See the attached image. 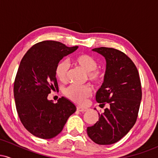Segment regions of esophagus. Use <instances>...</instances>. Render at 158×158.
I'll list each match as a JSON object with an SVG mask.
<instances>
[{
	"instance_id": "esophagus-1",
	"label": "esophagus",
	"mask_w": 158,
	"mask_h": 158,
	"mask_svg": "<svg viewBox=\"0 0 158 158\" xmlns=\"http://www.w3.org/2000/svg\"><path fill=\"white\" fill-rule=\"evenodd\" d=\"M77 110H79V111H81V112H84V111H86L87 110V108H82V107L81 106H77Z\"/></svg>"
}]
</instances>
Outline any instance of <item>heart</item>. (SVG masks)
Here are the masks:
<instances>
[{
	"label": "heart",
	"instance_id": "1",
	"mask_svg": "<svg viewBox=\"0 0 158 158\" xmlns=\"http://www.w3.org/2000/svg\"><path fill=\"white\" fill-rule=\"evenodd\" d=\"M74 64L80 67L85 71V79L94 85H98L102 81L104 73L100 68H98L97 59L87 53H81L74 56ZM69 65L65 61H61L56 65L55 74L57 79L61 82L65 83L68 80ZM64 95L77 104H83L86 99L91 95L92 88L90 85H70L67 87L64 91Z\"/></svg>",
	"mask_w": 158,
	"mask_h": 158
}]
</instances>
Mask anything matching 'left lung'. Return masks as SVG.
<instances>
[{
    "label": "left lung",
    "mask_w": 158,
    "mask_h": 158,
    "mask_svg": "<svg viewBox=\"0 0 158 158\" xmlns=\"http://www.w3.org/2000/svg\"><path fill=\"white\" fill-rule=\"evenodd\" d=\"M106 59L104 82L96 100L104 107L99 121L88 127L87 133L94 143L110 145L118 142L135 124L142 99L139 72L126 54L111 48L93 49Z\"/></svg>",
    "instance_id": "left-lung-1"
}]
</instances>
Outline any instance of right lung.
<instances>
[{
	"mask_svg": "<svg viewBox=\"0 0 158 158\" xmlns=\"http://www.w3.org/2000/svg\"><path fill=\"white\" fill-rule=\"evenodd\" d=\"M77 48L59 41H44L29 49L21 59L14 81L16 110L24 128L35 137H55L77 110L66 98H59L54 103L48 96L54 88H59L56 65Z\"/></svg>",
	"mask_w": 158,
	"mask_h": 158,
	"instance_id": "right-lung-1",
	"label": "right lung"
}]
</instances>
